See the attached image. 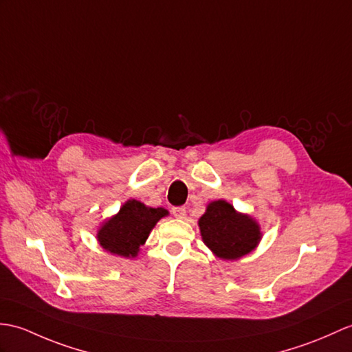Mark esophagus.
<instances>
[{
    "instance_id": "1",
    "label": "esophagus",
    "mask_w": 352,
    "mask_h": 352,
    "mask_svg": "<svg viewBox=\"0 0 352 352\" xmlns=\"http://www.w3.org/2000/svg\"><path fill=\"white\" fill-rule=\"evenodd\" d=\"M173 214L178 219H183L186 216V208L184 207H174L173 208Z\"/></svg>"
}]
</instances>
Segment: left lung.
Listing matches in <instances>:
<instances>
[{
	"instance_id": "left-lung-1",
	"label": "left lung",
	"mask_w": 352,
	"mask_h": 352,
	"mask_svg": "<svg viewBox=\"0 0 352 352\" xmlns=\"http://www.w3.org/2000/svg\"><path fill=\"white\" fill-rule=\"evenodd\" d=\"M204 243L217 258L234 261L248 255L263 236L255 219L239 213L230 202L213 201L199 219Z\"/></svg>"
}]
</instances>
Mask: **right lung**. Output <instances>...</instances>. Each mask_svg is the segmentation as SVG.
Instances as JSON below:
<instances>
[{"label": "right lung", "mask_w": 352, "mask_h": 352, "mask_svg": "<svg viewBox=\"0 0 352 352\" xmlns=\"http://www.w3.org/2000/svg\"><path fill=\"white\" fill-rule=\"evenodd\" d=\"M168 214V210L162 207L151 208L136 199H129L116 216L100 226L97 240L112 255L135 258L153 228Z\"/></svg>", "instance_id": "right-lung-1"}]
</instances>
